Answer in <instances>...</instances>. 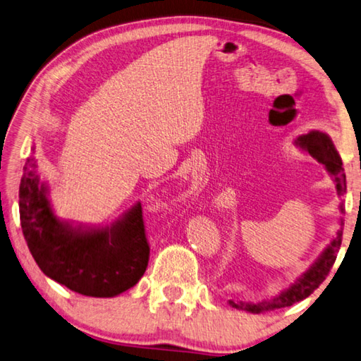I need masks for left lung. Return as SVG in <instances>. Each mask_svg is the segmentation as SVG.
Wrapping results in <instances>:
<instances>
[{
	"label": "left lung",
	"instance_id": "left-lung-1",
	"mask_svg": "<svg viewBox=\"0 0 361 361\" xmlns=\"http://www.w3.org/2000/svg\"><path fill=\"white\" fill-rule=\"evenodd\" d=\"M300 144L314 158H317L320 163L325 164V168L334 176L338 195H344L345 174L343 169V161H341V158L338 155L336 149H334L331 139L322 131H311L307 133L306 136L300 137ZM341 211H343V206H341ZM341 226H344L343 220H341ZM341 243H343V228L338 231L336 238L333 239L331 244L328 245V249L322 254L319 260L315 262L312 267L309 268L288 290H283L281 295L274 296L273 300L255 302V305H250V302L249 305H243L241 302L239 306L238 305L235 306L243 307L244 311L252 312V314H260V312L276 311V309H281V307H288L295 305V302L307 298V296L314 293V290H317L320 283L326 279V276L330 274V269L333 268L334 262H336L338 252L341 249Z\"/></svg>",
	"mask_w": 361,
	"mask_h": 361
}]
</instances>
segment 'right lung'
<instances>
[{"label":"right lung","mask_w":361,"mask_h":361,"mask_svg":"<svg viewBox=\"0 0 361 361\" xmlns=\"http://www.w3.org/2000/svg\"><path fill=\"white\" fill-rule=\"evenodd\" d=\"M33 168L35 158L28 157L18 188V211L25 241L42 273L94 298H109L136 286L150 255L141 204L112 228L71 230L54 216Z\"/></svg>","instance_id":"add662e5"}]
</instances>
